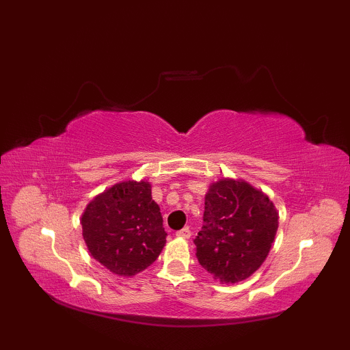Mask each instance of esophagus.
<instances>
[{
    "label": "esophagus",
    "mask_w": 350,
    "mask_h": 350,
    "mask_svg": "<svg viewBox=\"0 0 350 350\" xmlns=\"http://www.w3.org/2000/svg\"><path fill=\"white\" fill-rule=\"evenodd\" d=\"M191 230L187 227V228H182V230H179V232H176V236H179V237H183V239H189L191 237Z\"/></svg>",
    "instance_id": "esophagus-1"
}]
</instances>
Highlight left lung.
I'll use <instances>...</instances> for the list:
<instances>
[{
  "label": "left lung",
  "mask_w": 350,
  "mask_h": 350,
  "mask_svg": "<svg viewBox=\"0 0 350 350\" xmlns=\"http://www.w3.org/2000/svg\"><path fill=\"white\" fill-rule=\"evenodd\" d=\"M277 228V209L262 191L221 179L204 198L203 227L194 239L198 263L219 281H242L265 262Z\"/></svg>",
  "instance_id": "1"
}]
</instances>
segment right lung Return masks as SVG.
<instances>
[{"instance_id":"obj_1","label":"right lung","mask_w":350,"mask_h":350,"mask_svg":"<svg viewBox=\"0 0 350 350\" xmlns=\"http://www.w3.org/2000/svg\"><path fill=\"white\" fill-rule=\"evenodd\" d=\"M81 224L90 254L122 277L144 271L165 245L161 209L144 180L117 183L96 197Z\"/></svg>"}]
</instances>
